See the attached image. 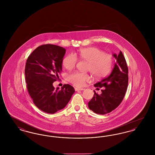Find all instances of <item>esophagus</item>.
<instances>
[{
    "label": "esophagus",
    "mask_w": 155,
    "mask_h": 155,
    "mask_svg": "<svg viewBox=\"0 0 155 155\" xmlns=\"http://www.w3.org/2000/svg\"><path fill=\"white\" fill-rule=\"evenodd\" d=\"M74 89H75V90L76 91H83V90H84V88H77V87H75Z\"/></svg>",
    "instance_id": "1"
}]
</instances>
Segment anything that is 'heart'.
I'll list each match as a JSON object with an SVG mask.
<instances>
[{"label": "heart", "mask_w": 155, "mask_h": 155, "mask_svg": "<svg viewBox=\"0 0 155 155\" xmlns=\"http://www.w3.org/2000/svg\"><path fill=\"white\" fill-rule=\"evenodd\" d=\"M78 55L83 60L89 63L88 70L95 77L101 78L106 77L110 71L112 58L109 54L104 53L102 49L96 47H89L81 49ZM77 63V58L74 54H69L63 60V65L67 70H71ZM68 80L77 87L84 86L90 80L89 75L75 71L68 74Z\"/></svg>", "instance_id": "heart-1"}]
</instances>
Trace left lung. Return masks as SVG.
I'll return each mask as SVG.
<instances>
[{"mask_svg": "<svg viewBox=\"0 0 155 155\" xmlns=\"http://www.w3.org/2000/svg\"><path fill=\"white\" fill-rule=\"evenodd\" d=\"M113 56L116 61L110 74L94 84L97 90L102 88L101 94L97 95L94 91V96L88 102L89 109L99 114L109 113L117 107L128 86V70L123 53L120 51L118 55L113 53Z\"/></svg>", "mask_w": 155, "mask_h": 155, "instance_id": "left-lung-1", "label": "left lung"}]
</instances>
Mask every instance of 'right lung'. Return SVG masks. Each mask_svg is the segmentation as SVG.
I'll use <instances>...</instances> for the list:
<instances>
[{"label": "right lung", "mask_w": 155, "mask_h": 155, "mask_svg": "<svg viewBox=\"0 0 155 155\" xmlns=\"http://www.w3.org/2000/svg\"><path fill=\"white\" fill-rule=\"evenodd\" d=\"M66 49L54 45H41L27 60L25 77L27 89L34 103L46 113L54 114L66 106L75 92L65 84L59 90L53 85L62 71Z\"/></svg>", "instance_id": "right-lung-1"}]
</instances>
